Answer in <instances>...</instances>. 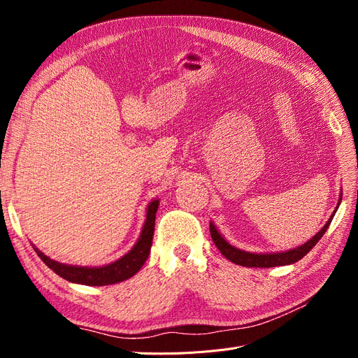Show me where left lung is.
<instances>
[{
  "label": "left lung",
  "instance_id": "8db88e82",
  "mask_svg": "<svg viewBox=\"0 0 358 358\" xmlns=\"http://www.w3.org/2000/svg\"><path fill=\"white\" fill-rule=\"evenodd\" d=\"M342 200V194H341V199L338 203V208L341 204ZM336 208V209H338ZM336 209L333 212V215L330 216V220L326 222V225L322 227V229L309 239L306 243H303L301 246H297L294 249H289V251L285 252H268V254H255V252H246L242 251V249L236 248L233 245H230L227 242L224 237L220 234V231L216 230V227L210 222V236H212V241L216 245V248L220 249L221 254L227 258L230 259L231 263L234 264H239V266H245V267H276V266H287V264H292L299 262L303 257H305L310 249L318 243V241L324 236V233L327 231L329 225L333 220V216L336 213Z\"/></svg>",
  "mask_w": 358,
  "mask_h": 358
}]
</instances>
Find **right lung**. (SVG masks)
Masks as SVG:
<instances>
[{"label":"right lung","mask_w":358,"mask_h":358,"mask_svg":"<svg viewBox=\"0 0 358 358\" xmlns=\"http://www.w3.org/2000/svg\"><path fill=\"white\" fill-rule=\"evenodd\" d=\"M158 200L150 201L146 212V221L140 233L137 243L133 246L131 251L125 254L122 258L116 259V262L101 266V267H82V266H69L50 259L41 251L32 245L37 255L41 258L49 268H52L58 276L67 279L69 282L82 284V285H94V287H103V285H112L122 282V280L134 276L149 257L150 246H152V237L155 229V215L158 210Z\"/></svg>","instance_id":"1"}]
</instances>
